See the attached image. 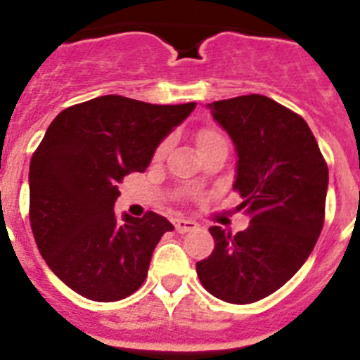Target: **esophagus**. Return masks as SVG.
<instances>
[{"mask_svg":"<svg viewBox=\"0 0 360 360\" xmlns=\"http://www.w3.org/2000/svg\"><path fill=\"white\" fill-rule=\"evenodd\" d=\"M174 226H176L177 233H190L197 227V224L193 220H188V218H174Z\"/></svg>","mask_w":360,"mask_h":360,"instance_id":"1","label":"esophagus"}]
</instances>
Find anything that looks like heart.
I'll return each mask as SVG.
<instances>
[{"mask_svg":"<svg viewBox=\"0 0 360 360\" xmlns=\"http://www.w3.org/2000/svg\"><path fill=\"white\" fill-rule=\"evenodd\" d=\"M217 140H221V136L218 133H214V131H211V129H202V131H199V133H197V147H199V149H200V147L207 146V143L217 142ZM167 146H169V143L163 142L160 147H158L156 158L163 156L165 150H167Z\"/></svg>","mask_w":360,"mask_h":360,"instance_id":"1","label":"heart"}]
</instances>
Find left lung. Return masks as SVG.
I'll use <instances>...</instances> for the list:
<instances>
[{
    "label": "left lung",
    "mask_w": 360,
    "mask_h": 360,
    "mask_svg": "<svg viewBox=\"0 0 360 360\" xmlns=\"http://www.w3.org/2000/svg\"><path fill=\"white\" fill-rule=\"evenodd\" d=\"M236 149V177L250 226L233 236L210 227L211 256L197 275L213 297L252 304L284 286L323 227L328 169L307 122L259 94L206 104Z\"/></svg>",
    "instance_id": "obj_1"
}]
</instances>
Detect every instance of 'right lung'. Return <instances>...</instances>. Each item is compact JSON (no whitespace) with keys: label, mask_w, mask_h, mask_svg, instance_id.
Instances as JSON below:
<instances>
[{"label":"right lung","mask_w":360,"mask_h":360,"mask_svg":"<svg viewBox=\"0 0 360 360\" xmlns=\"http://www.w3.org/2000/svg\"><path fill=\"white\" fill-rule=\"evenodd\" d=\"M195 106L101 96L49 124L30 163V221L44 261L70 290L115 302L142 286L158 241L174 226L153 211L120 221L119 183L143 172Z\"/></svg>","instance_id":"1"}]
</instances>
